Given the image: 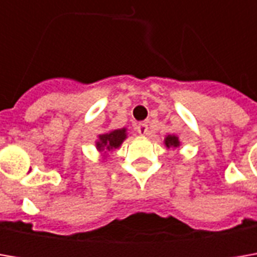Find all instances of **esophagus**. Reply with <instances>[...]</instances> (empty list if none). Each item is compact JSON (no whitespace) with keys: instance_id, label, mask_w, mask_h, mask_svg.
Segmentation results:
<instances>
[{"instance_id":"1","label":"esophagus","mask_w":257,"mask_h":257,"mask_svg":"<svg viewBox=\"0 0 257 257\" xmlns=\"http://www.w3.org/2000/svg\"><path fill=\"white\" fill-rule=\"evenodd\" d=\"M136 130H137V133L142 134V136H146V134H149V124L147 123H139L137 124V127H136Z\"/></svg>"}]
</instances>
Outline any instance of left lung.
I'll return each mask as SVG.
<instances>
[{
    "label": "left lung",
    "instance_id": "left-lung-1",
    "mask_svg": "<svg viewBox=\"0 0 257 257\" xmlns=\"http://www.w3.org/2000/svg\"><path fill=\"white\" fill-rule=\"evenodd\" d=\"M166 146L169 147V146H179V140H177V137H174V136H169L167 139H166Z\"/></svg>",
    "mask_w": 257,
    "mask_h": 257
}]
</instances>
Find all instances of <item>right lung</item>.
Wrapping results in <instances>:
<instances>
[{
  "mask_svg": "<svg viewBox=\"0 0 257 257\" xmlns=\"http://www.w3.org/2000/svg\"><path fill=\"white\" fill-rule=\"evenodd\" d=\"M124 139H125V130L124 128H121V130H114L111 133L101 134L100 136V142L97 143V147L98 149L107 147L108 150L110 149H117L120 144L123 143Z\"/></svg>",
  "mask_w": 257,
  "mask_h": 257,
  "instance_id": "right-lung-1",
  "label": "right lung"
}]
</instances>
